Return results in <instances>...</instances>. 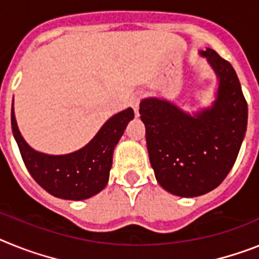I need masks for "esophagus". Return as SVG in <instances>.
Masks as SVG:
<instances>
[{
  "instance_id": "1",
  "label": "esophagus",
  "mask_w": 259,
  "mask_h": 259,
  "mask_svg": "<svg viewBox=\"0 0 259 259\" xmlns=\"http://www.w3.org/2000/svg\"><path fill=\"white\" fill-rule=\"evenodd\" d=\"M141 99H142V96L139 95V94H136V95L133 96L132 100H130V107L134 109V112H136V114L138 116V111H139V102H141Z\"/></svg>"
}]
</instances>
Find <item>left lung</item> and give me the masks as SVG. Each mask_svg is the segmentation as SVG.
Instances as JSON below:
<instances>
[{
  "label": "left lung",
  "mask_w": 259,
  "mask_h": 259,
  "mask_svg": "<svg viewBox=\"0 0 259 259\" xmlns=\"http://www.w3.org/2000/svg\"><path fill=\"white\" fill-rule=\"evenodd\" d=\"M201 55L219 78L212 107L192 116L156 98L139 104L155 177L167 192L180 197L206 194L223 183L248 125V103L232 65L213 49Z\"/></svg>",
  "instance_id": "8db88e82"
}]
</instances>
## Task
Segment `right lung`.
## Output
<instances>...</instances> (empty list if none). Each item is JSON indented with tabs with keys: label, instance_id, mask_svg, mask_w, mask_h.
Wrapping results in <instances>:
<instances>
[{
	"label": "right lung",
	"instance_id": "right-lung-1",
	"mask_svg": "<svg viewBox=\"0 0 259 259\" xmlns=\"http://www.w3.org/2000/svg\"><path fill=\"white\" fill-rule=\"evenodd\" d=\"M133 118L134 111L127 108L111 117L79 151L53 156L35 151L27 145L18 130L14 108H11V129L32 179L49 194L70 201L87 199L105 188L113 150Z\"/></svg>",
	"mask_w": 259,
	"mask_h": 259
}]
</instances>
